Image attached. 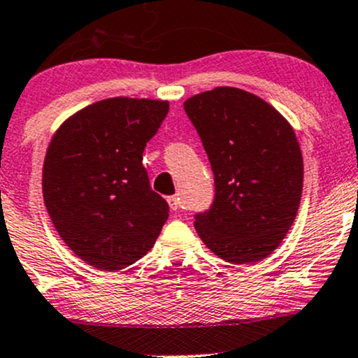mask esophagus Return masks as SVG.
<instances>
[{
  "instance_id": "1",
  "label": "esophagus",
  "mask_w": 358,
  "mask_h": 358,
  "mask_svg": "<svg viewBox=\"0 0 358 358\" xmlns=\"http://www.w3.org/2000/svg\"><path fill=\"white\" fill-rule=\"evenodd\" d=\"M166 200H168V205H170L171 210H178V207H180V196L178 195L168 196Z\"/></svg>"
}]
</instances>
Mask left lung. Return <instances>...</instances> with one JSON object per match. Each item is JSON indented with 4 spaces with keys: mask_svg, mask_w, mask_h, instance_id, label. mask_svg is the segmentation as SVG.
I'll return each mask as SVG.
<instances>
[{
    "mask_svg": "<svg viewBox=\"0 0 358 358\" xmlns=\"http://www.w3.org/2000/svg\"><path fill=\"white\" fill-rule=\"evenodd\" d=\"M185 113L208 156L215 196L195 215L213 254L252 264L281 244L303 192V156L293 127L261 97L215 87L185 101Z\"/></svg>",
    "mask_w": 358,
    "mask_h": 358,
    "instance_id": "8db88e82",
    "label": "left lung"
}]
</instances>
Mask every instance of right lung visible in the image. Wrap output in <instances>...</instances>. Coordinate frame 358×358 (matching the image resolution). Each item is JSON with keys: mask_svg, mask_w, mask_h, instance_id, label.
Returning a JSON list of instances; mask_svg holds the SVG:
<instances>
[{"mask_svg": "<svg viewBox=\"0 0 358 358\" xmlns=\"http://www.w3.org/2000/svg\"><path fill=\"white\" fill-rule=\"evenodd\" d=\"M166 101L113 97L69 117L43 163V200L59 236L101 271L127 268L153 248L168 219L151 190L143 151Z\"/></svg>", "mask_w": 358, "mask_h": 358, "instance_id": "obj_1", "label": "right lung"}]
</instances>
